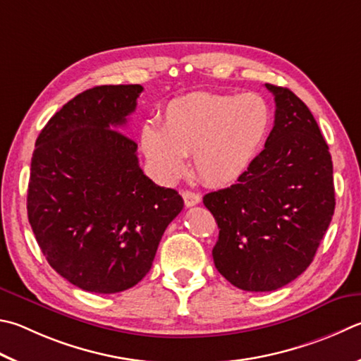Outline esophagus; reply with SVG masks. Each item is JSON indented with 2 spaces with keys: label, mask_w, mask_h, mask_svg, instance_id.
I'll return each mask as SVG.
<instances>
[{
  "label": "esophagus",
  "mask_w": 361,
  "mask_h": 361,
  "mask_svg": "<svg viewBox=\"0 0 361 361\" xmlns=\"http://www.w3.org/2000/svg\"><path fill=\"white\" fill-rule=\"evenodd\" d=\"M183 199H185L186 207H194L200 202V195L197 192H192V191H183Z\"/></svg>",
  "instance_id": "34e87169"
}]
</instances>
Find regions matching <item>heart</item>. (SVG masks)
<instances>
[{
    "mask_svg": "<svg viewBox=\"0 0 361 361\" xmlns=\"http://www.w3.org/2000/svg\"><path fill=\"white\" fill-rule=\"evenodd\" d=\"M271 109L257 93L226 94L195 91L170 101L161 129L145 126L142 148L158 178L170 183L192 154L200 178L213 186L238 180L267 139Z\"/></svg>",
    "mask_w": 361,
    "mask_h": 361,
    "instance_id": "heart-1",
    "label": "heart"
}]
</instances>
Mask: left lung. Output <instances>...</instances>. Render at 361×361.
I'll list each match as a JSON object with an SVG mask.
<instances>
[{
  "mask_svg": "<svg viewBox=\"0 0 361 361\" xmlns=\"http://www.w3.org/2000/svg\"><path fill=\"white\" fill-rule=\"evenodd\" d=\"M274 96L265 148L237 183L203 197L219 227L218 271L247 292H271L303 273L335 212L333 162L306 104L289 88Z\"/></svg>",
  "mask_w": 361,
  "mask_h": 361,
  "instance_id": "obj_1",
  "label": "left lung"
}]
</instances>
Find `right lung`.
<instances>
[{
  "label": "right lung",
  "instance_id": "add662e5",
  "mask_svg": "<svg viewBox=\"0 0 361 361\" xmlns=\"http://www.w3.org/2000/svg\"><path fill=\"white\" fill-rule=\"evenodd\" d=\"M142 85L77 94L41 130L31 159L28 221L54 270L82 290L116 293L153 265L181 195L143 173L137 143L118 130Z\"/></svg>",
  "mask_w": 361,
  "mask_h": 361
}]
</instances>
